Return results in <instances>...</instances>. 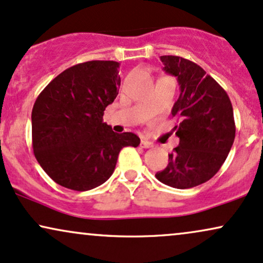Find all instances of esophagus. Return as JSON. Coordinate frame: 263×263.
<instances>
[{"instance_id": "esophagus-1", "label": "esophagus", "mask_w": 263, "mask_h": 263, "mask_svg": "<svg viewBox=\"0 0 263 263\" xmlns=\"http://www.w3.org/2000/svg\"><path fill=\"white\" fill-rule=\"evenodd\" d=\"M140 145H141V147H144V148H150V147L154 146V145H152V142L146 140V139H142Z\"/></svg>"}]
</instances>
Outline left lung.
Listing matches in <instances>:
<instances>
[{"instance_id":"8db88e82","label":"left lung","mask_w":263,"mask_h":263,"mask_svg":"<svg viewBox=\"0 0 263 263\" xmlns=\"http://www.w3.org/2000/svg\"><path fill=\"white\" fill-rule=\"evenodd\" d=\"M164 72L177 77L180 95L172 108L179 145L168 166L157 172L161 183L187 189L210 180L231 151L235 138L232 102L224 89L196 63L178 56H161Z\"/></svg>"}]
</instances>
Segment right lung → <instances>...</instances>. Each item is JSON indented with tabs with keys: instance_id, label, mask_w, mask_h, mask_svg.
<instances>
[{
	"instance_id": "right-lung-1",
	"label": "right lung",
	"mask_w": 263,
	"mask_h": 263,
	"mask_svg": "<svg viewBox=\"0 0 263 263\" xmlns=\"http://www.w3.org/2000/svg\"><path fill=\"white\" fill-rule=\"evenodd\" d=\"M119 63L89 61L68 68L37 96L31 112L32 150L57 184L91 190L112 176L119 151L137 147L133 133L117 134L103 123L121 86Z\"/></svg>"
}]
</instances>
